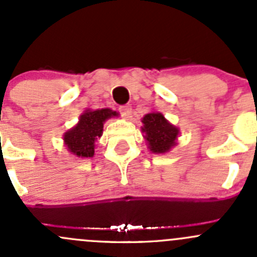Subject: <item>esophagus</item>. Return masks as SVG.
<instances>
[{
  "label": "esophagus",
  "mask_w": 257,
  "mask_h": 257,
  "mask_svg": "<svg viewBox=\"0 0 257 257\" xmlns=\"http://www.w3.org/2000/svg\"><path fill=\"white\" fill-rule=\"evenodd\" d=\"M119 112L124 118H129V115H131L132 113V107L129 106V104H126V106H121L119 108Z\"/></svg>",
  "instance_id": "obj_1"
}]
</instances>
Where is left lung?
<instances>
[{"instance_id": "obj_1", "label": "left lung", "mask_w": 257, "mask_h": 257, "mask_svg": "<svg viewBox=\"0 0 257 257\" xmlns=\"http://www.w3.org/2000/svg\"><path fill=\"white\" fill-rule=\"evenodd\" d=\"M142 132L153 154H166L177 145L180 129L170 123L160 112H150L142 119Z\"/></svg>"}]
</instances>
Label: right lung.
Segmentation results:
<instances>
[{
    "instance_id": "right-lung-1",
    "label": "right lung",
    "mask_w": 257,
    "mask_h": 257,
    "mask_svg": "<svg viewBox=\"0 0 257 257\" xmlns=\"http://www.w3.org/2000/svg\"><path fill=\"white\" fill-rule=\"evenodd\" d=\"M114 117H118V112L110 108L86 109L80 115L76 125L65 132L63 139L67 151L80 159L92 158L97 139L103 133L104 121Z\"/></svg>"
}]
</instances>
